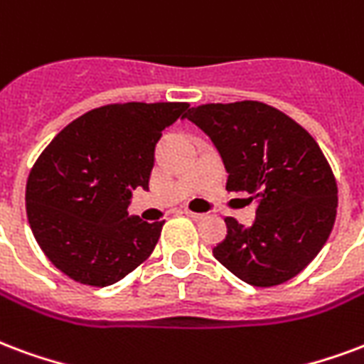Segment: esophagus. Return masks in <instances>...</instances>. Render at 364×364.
Wrapping results in <instances>:
<instances>
[{
    "label": "esophagus",
    "instance_id": "1",
    "mask_svg": "<svg viewBox=\"0 0 364 364\" xmlns=\"http://www.w3.org/2000/svg\"><path fill=\"white\" fill-rule=\"evenodd\" d=\"M183 214H185V216L193 218V220H203L204 218V214H200V212H193V210H189V208L183 210Z\"/></svg>",
    "mask_w": 364,
    "mask_h": 364
}]
</instances>
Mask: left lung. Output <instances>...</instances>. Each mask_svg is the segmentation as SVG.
<instances>
[{"instance_id": "1", "label": "left lung", "mask_w": 364, "mask_h": 364, "mask_svg": "<svg viewBox=\"0 0 364 364\" xmlns=\"http://www.w3.org/2000/svg\"><path fill=\"white\" fill-rule=\"evenodd\" d=\"M208 134L228 169V191L257 200L245 228L225 218L214 257L245 284L274 287L297 276L332 233L338 185L322 150L289 115L262 102L203 104L185 114Z\"/></svg>"}]
</instances>
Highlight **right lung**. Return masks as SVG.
Wrapping results in <instances>:
<instances>
[{"mask_svg": "<svg viewBox=\"0 0 364 364\" xmlns=\"http://www.w3.org/2000/svg\"><path fill=\"white\" fill-rule=\"evenodd\" d=\"M187 107L107 104L71 121L44 148L24 198L34 239L58 270L106 287L152 255L164 222L129 216L131 191L148 189L156 142Z\"/></svg>", "mask_w": 364, "mask_h": 364, "instance_id": "obj_1", "label": "right lung"}]
</instances>
